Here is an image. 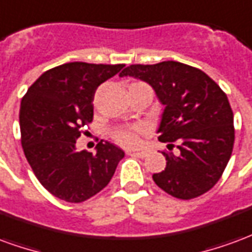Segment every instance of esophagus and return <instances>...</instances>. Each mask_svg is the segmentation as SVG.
Returning a JSON list of instances; mask_svg holds the SVG:
<instances>
[{
	"mask_svg": "<svg viewBox=\"0 0 252 252\" xmlns=\"http://www.w3.org/2000/svg\"><path fill=\"white\" fill-rule=\"evenodd\" d=\"M128 155L137 157V158H146V157H147V151H129Z\"/></svg>",
	"mask_w": 252,
	"mask_h": 252,
	"instance_id": "obj_1",
	"label": "esophagus"
}]
</instances>
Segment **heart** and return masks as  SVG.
<instances>
[{"instance_id":"obj_1","label":"heart","mask_w":252,"mask_h":252,"mask_svg":"<svg viewBox=\"0 0 252 252\" xmlns=\"http://www.w3.org/2000/svg\"><path fill=\"white\" fill-rule=\"evenodd\" d=\"M147 128L140 124L135 126H120L112 132V137L116 143L126 148H135L142 143V137L147 135Z\"/></svg>"}]
</instances>
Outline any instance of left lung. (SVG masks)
<instances>
[{"label": "left lung", "instance_id": "obj_1", "mask_svg": "<svg viewBox=\"0 0 252 252\" xmlns=\"http://www.w3.org/2000/svg\"><path fill=\"white\" fill-rule=\"evenodd\" d=\"M135 77L150 83L164 105L159 126L162 143L177 153L163 151L166 169L153 175L167 194L191 200L216 185L235 142L233 113L227 98L200 68L167 61L157 64H131L120 77Z\"/></svg>", "mask_w": 252, "mask_h": 252}]
</instances>
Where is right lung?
Instances as JSON below:
<instances>
[{"label":"right lung","instance_id":"obj_1","mask_svg":"<svg viewBox=\"0 0 252 252\" xmlns=\"http://www.w3.org/2000/svg\"><path fill=\"white\" fill-rule=\"evenodd\" d=\"M124 64L70 62L43 72L21 99L20 131L25 158L52 195L83 202L109 184L124 151L109 142L97 153L75 150L93 121V99L101 83Z\"/></svg>","mask_w":252,"mask_h":252}]
</instances>
